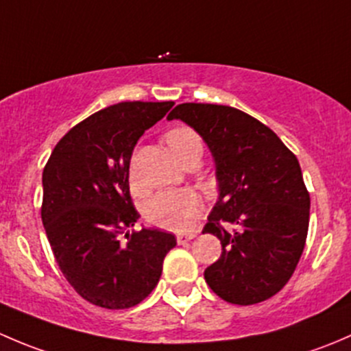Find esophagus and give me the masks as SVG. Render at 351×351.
Returning a JSON list of instances; mask_svg holds the SVG:
<instances>
[{
  "label": "esophagus",
  "instance_id": "34e87169",
  "mask_svg": "<svg viewBox=\"0 0 351 351\" xmlns=\"http://www.w3.org/2000/svg\"><path fill=\"white\" fill-rule=\"evenodd\" d=\"M193 238H195V234H178L176 236V241H178V244H186L192 241Z\"/></svg>",
  "mask_w": 351,
  "mask_h": 351
}]
</instances>
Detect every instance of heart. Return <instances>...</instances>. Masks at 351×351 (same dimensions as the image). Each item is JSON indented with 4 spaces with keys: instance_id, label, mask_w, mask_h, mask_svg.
<instances>
[{
    "instance_id": "b5f03b06",
    "label": "heart",
    "mask_w": 351,
    "mask_h": 351,
    "mask_svg": "<svg viewBox=\"0 0 351 351\" xmlns=\"http://www.w3.org/2000/svg\"><path fill=\"white\" fill-rule=\"evenodd\" d=\"M173 154L178 159L192 153L202 151L200 137L192 129L180 127L171 130L166 136ZM202 204L195 193L189 190H171V192H161L151 198L146 205L147 221L169 231H189L195 224V219L200 214Z\"/></svg>"
}]
</instances>
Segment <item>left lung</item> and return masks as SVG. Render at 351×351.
Wrapping results in <instances>:
<instances>
[{
  "label": "left lung",
  "mask_w": 351,
  "mask_h": 351,
  "mask_svg": "<svg viewBox=\"0 0 351 351\" xmlns=\"http://www.w3.org/2000/svg\"><path fill=\"white\" fill-rule=\"evenodd\" d=\"M182 120L214 159L217 202L202 234L222 244L205 282L226 302L251 306L284 289L306 246L311 198L297 158L277 134L238 108L182 104Z\"/></svg>",
  "instance_id": "obj_1"
}]
</instances>
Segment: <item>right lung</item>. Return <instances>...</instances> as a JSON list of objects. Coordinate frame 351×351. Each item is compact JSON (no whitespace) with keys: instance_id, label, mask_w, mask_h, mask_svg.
Instances as JSON below:
<instances>
[{"instance_id":"right-lung-1","label":"right lung","mask_w":351,"mask_h":351,"mask_svg":"<svg viewBox=\"0 0 351 351\" xmlns=\"http://www.w3.org/2000/svg\"><path fill=\"white\" fill-rule=\"evenodd\" d=\"M173 101H122L93 113L58 143L42 173V224L56 261L83 299L105 309L143 302L176 238L139 221L129 190L137 141ZM126 232V238L121 234Z\"/></svg>"}]
</instances>
